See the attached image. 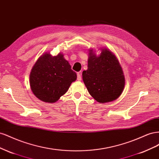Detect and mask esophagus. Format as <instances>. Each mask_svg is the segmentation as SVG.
<instances>
[{"label":"esophagus","instance_id":"34e87169","mask_svg":"<svg viewBox=\"0 0 159 159\" xmlns=\"http://www.w3.org/2000/svg\"><path fill=\"white\" fill-rule=\"evenodd\" d=\"M77 80H78V81L81 80V71L78 72V74H77Z\"/></svg>","mask_w":159,"mask_h":159}]
</instances>
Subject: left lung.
<instances>
[{
	"label": "left lung",
	"mask_w": 159,
	"mask_h": 159,
	"mask_svg": "<svg viewBox=\"0 0 159 159\" xmlns=\"http://www.w3.org/2000/svg\"><path fill=\"white\" fill-rule=\"evenodd\" d=\"M88 70L82 73L83 81L89 94L99 103L117 99L124 88L125 78L117 57L103 49L99 56L89 51Z\"/></svg>",
	"instance_id": "8db88e82"
}]
</instances>
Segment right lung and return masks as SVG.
Returning <instances> with one entry per match:
<instances>
[{"mask_svg": "<svg viewBox=\"0 0 159 159\" xmlns=\"http://www.w3.org/2000/svg\"><path fill=\"white\" fill-rule=\"evenodd\" d=\"M77 79L68 61L60 54L41 56L33 66L30 75V85L33 93L48 103H54L68 90Z\"/></svg>", "mask_w": 159, "mask_h": 159, "instance_id": "1", "label": "right lung"}]
</instances>
